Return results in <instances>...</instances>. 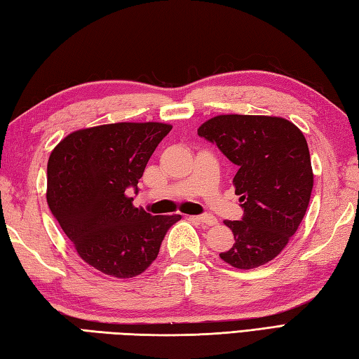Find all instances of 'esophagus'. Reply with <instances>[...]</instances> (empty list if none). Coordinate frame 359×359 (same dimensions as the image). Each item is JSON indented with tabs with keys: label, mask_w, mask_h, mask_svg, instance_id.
Listing matches in <instances>:
<instances>
[{
	"label": "esophagus",
	"mask_w": 359,
	"mask_h": 359,
	"mask_svg": "<svg viewBox=\"0 0 359 359\" xmlns=\"http://www.w3.org/2000/svg\"><path fill=\"white\" fill-rule=\"evenodd\" d=\"M192 218L198 223L206 224V226H215L217 224V218L214 215H196V217H192Z\"/></svg>",
	"instance_id": "34e87169"
}]
</instances>
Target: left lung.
Masks as SVG:
<instances>
[{"mask_svg":"<svg viewBox=\"0 0 359 359\" xmlns=\"http://www.w3.org/2000/svg\"><path fill=\"white\" fill-rule=\"evenodd\" d=\"M198 135L238 167L232 182L243 218L224 220L236 243L220 257L238 269L265 265L288 245L309 208L313 169L304 133L276 116L220 114Z\"/></svg>","mask_w":359,"mask_h":359,"instance_id":"left-lung-1","label":"left lung"}]
</instances>
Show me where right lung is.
<instances>
[{
	"label": "right lung",
	"mask_w": 359,
	"mask_h": 359,
	"mask_svg": "<svg viewBox=\"0 0 359 359\" xmlns=\"http://www.w3.org/2000/svg\"><path fill=\"white\" fill-rule=\"evenodd\" d=\"M172 130L161 122H118L77 130L48 161V206L80 259L100 273L130 279L158 257L181 215L151 217L133 206L150 156Z\"/></svg>",
	"instance_id": "1"
}]
</instances>
